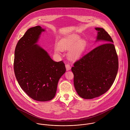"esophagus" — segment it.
<instances>
[{
  "label": "esophagus",
  "mask_w": 130,
  "mask_h": 130,
  "mask_svg": "<svg viewBox=\"0 0 130 130\" xmlns=\"http://www.w3.org/2000/svg\"><path fill=\"white\" fill-rule=\"evenodd\" d=\"M66 70H67V71H69L71 69V67L69 64H66Z\"/></svg>",
  "instance_id": "obj_1"
}]
</instances>
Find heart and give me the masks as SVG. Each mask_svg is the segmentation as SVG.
<instances>
[{"label":"heart","instance_id":"obj_1","mask_svg":"<svg viewBox=\"0 0 130 130\" xmlns=\"http://www.w3.org/2000/svg\"><path fill=\"white\" fill-rule=\"evenodd\" d=\"M88 45L86 39L80 38L77 35L72 34L62 37L58 42V46H56L54 52L58 55L61 50H69L68 57L71 60H76L79 59Z\"/></svg>","mask_w":130,"mask_h":130}]
</instances>
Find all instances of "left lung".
<instances>
[{
    "instance_id": "1",
    "label": "left lung",
    "mask_w": 130,
    "mask_h": 130,
    "mask_svg": "<svg viewBox=\"0 0 130 130\" xmlns=\"http://www.w3.org/2000/svg\"><path fill=\"white\" fill-rule=\"evenodd\" d=\"M95 29V42L101 41L103 44L75 62L71 69L76 92L85 99H92L106 93L115 80L119 68L111 37L103 28Z\"/></svg>"
}]
</instances>
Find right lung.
<instances>
[{"mask_svg": "<svg viewBox=\"0 0 130 130\" xmlns=\"http://www.w3.org/2000/svg\"><path fill=\"white\" fill-rule=\"evenodd\" d=\"M45 29L29 28L19 40L14 52V71L22 90L34 100L45 102L55 96L58 80L66 71L62 61L56 62L37 44Z\"/></svg>", "mask_w": 130, "mask_h": 130, "instance_id": "add662e5", "label": "right lung"}]
</instances>
